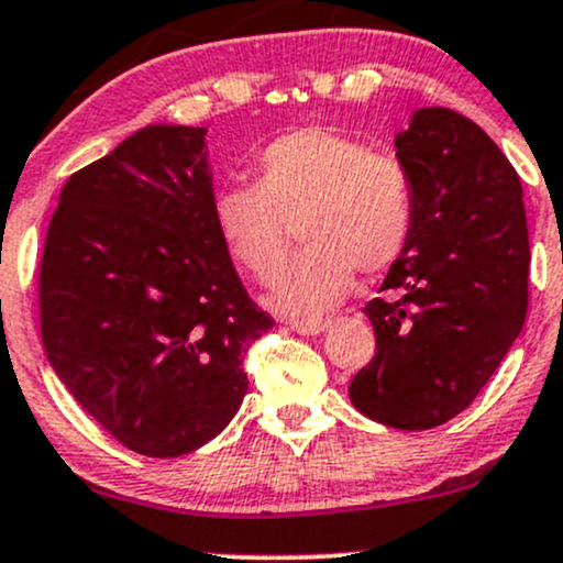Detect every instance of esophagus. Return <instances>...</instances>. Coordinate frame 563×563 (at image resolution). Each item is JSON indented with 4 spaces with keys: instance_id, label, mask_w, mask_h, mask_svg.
I'll list each match as a JSON object with an SVG mask.
<instances>
[{
    "instance_id": "34e87169",
    "label": "esophagus",
    "mask_w": 563,
    "mask_h": 563,
    "mask_svg": "<svg viewBox=\"0 0 563 563\" xmlns=\"http://www.w3.org/2000/svg\"><path fill=\"white\" fill-rule=\"evenodd\" d=\"M288 329L301 333V336H314V333L329 329V320L325 318H312V320H288Z\"/></svg>"
}]
</instances>
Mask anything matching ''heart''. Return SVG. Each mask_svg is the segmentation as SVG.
I'll return each mask as SVG.
<instances>
[{
    "label": "heart",
    "instance_id": "heart-1",
    "mask_svg": "<svg viewBox=\"0 0 563 563\" xmlns=\"http://www.w3.org/2000/svg\"><path fill=\"white\" fill-rule=\"evenodd\" d=\"M256 184H227L213 197L221 243L256 280H269L294 238L305 249L283 264L269 305L286 314H320L350 294L355 269L382 272L409 249L417 191L400 159L363 141L301 128L253 157Z\"/></svg>",
    "mask_w": 563,
    "mask_h": 563
}]
</instances>
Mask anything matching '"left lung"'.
I'll return each instance as SVG.
<instances>
[{"instance_id": "8db88e82", "label": "left lung", "mask_w": 563, "mask_h": 563, "mask_svg": "<svg viewBox=\"0 0 563 563\" xmlns=\"http://www.w3.org/2000/svg\"><path fill=\"white\" fill-rule=\"evenodd\" d=\"M417 191L409 249L368 314L376 355L350 400L374 422L430 430L473 404L523 329L529 230L523 189L499 146L467 117L428 107L395 135Z\"/></svg>"}]
</instances>
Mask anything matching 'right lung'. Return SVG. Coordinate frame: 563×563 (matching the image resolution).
Here are the masks:
<instances>
[{
  "label": "right lung",
  "instance_id": "right-lung-1",
  "mask_svg": "<svg viewBox=\"0 0 563 563\" xmlns=\"http://www.w3.org/2000/svg\"><path fill=\"white\" fill-rule=\"evenodd\" d=\"M206 128L146 125L77 170L40 267L47 361L131 452L181 456L243 404V357L272 318L213 224Z\"/></svg>",
  "mask_w": 563,
  "mask_h": 563
}]
</instances>
